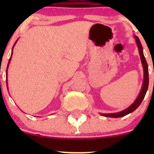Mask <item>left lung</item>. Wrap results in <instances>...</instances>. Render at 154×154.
Here are the masks:
<instances>
[{
  "instance_id": "8db88e82",
  "label": "left lung",
  "mask_w": 154,
  "mask_h": 154,
  "mask_svg": "<svg viewBox=\"0 0 154 154\" xmlns=\"http://www.w3.org/2000/svg\"><path fill=\"white\" fill-rule=\"evenodd\" d=\"M136 38V43H137L138 48H139V54H140L141 60H142V66H143V69H144V82H143V86H142V90H141V92L139 94V97H137L136 100H135L134 103L131 105L130 106H129L128 108L126 109L125 110H123L122 112H119L116 113H109V114H106V113H102L101 116H105V117H110V118H119V117H123V116H127L129 113L133 112L134 110H136L138 107L139 106V105L141 104V103L143 100L144 96H145L146 92L147 91V88H148V84H149V75H148V66H147V61L145 60V57H144V54H143V48H142V44H141V42L139 40V38L137 36H135Z\"/></svg>"
}]
</instances>
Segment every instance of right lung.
Wrapping results in <instances>:
<instances>
[{"label": "right lung", "mask_w": 154, "mask_h": 154, "mask_svg": "<svg viewBox=\"0 0 154 154\" xmlns=\"http://www.w3.org/2000/svg\"><path fill=\"white\" fill-rule=\"evenodd\" d=\"M15 44H14V45H15ZM14 45H13V47H14ZM12 54H11V57H10V60H9V62H8V65H7V68H8L9 64H10V63L11 58H12ZM6 72H7V71H6ZM7 88H8V86H7Z\"/></svg>", "instance_id": "obj_1"}]
</instances>
